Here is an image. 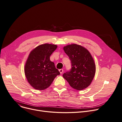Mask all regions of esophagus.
<instances>
[{"instance_id":"esophagus-1","label":"esophagus","mask_w":122,"mask_h":122,"mask_svg":"<svg viewBox=\"0 0 122 122\" xmlns=\"http://www.w3.org/2000/svg\"><path fill=\"white\" fill-rule=\"evenodd\" d=\"M63 71H63V69H60V70H59V72H60V73H61H61H62L63 72Z\"/></svg>"}]
</instances>
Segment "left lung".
Masks as SVG:
<instances>
[{
	"label": "left lung",
	"instance_id": "obj_1",
	"mask_svg": "<svg viewBox=\"0 0 122 122\" xmlns=\"http://www.w3.org/2000/svg\"><path fill=\"white\" fill-rule=\"evenodd\" d=\"M71 61V68L64 73V78L76 90H82L90 86L94 78L96 67L90 52L84 47L71 44L63 48Z\"/></svg>",
	"mask_w": 122,
	"mask_h": 122
}]
</instances>
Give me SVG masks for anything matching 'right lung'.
I'll return each mask as SVG.
<instances>
[{
	"label": "right lung",
	"mask_w": 122,
	"mask_h": 122,
	"mask_svg": "<svg viewBox=\"0 0 122 122\" xmlns=\"http://www.w3.org/2000/svg\"><path fill=\"white\" fill-rule=\"evenodd\" d=\"M57 47L56 45L44 44L30 52L25 65L24 71L29 83L35 89H46L57 75L60 74L54 63L50 58Z\"/></svg>",
	"instance_id": "obj_1"
}]
</instances>
